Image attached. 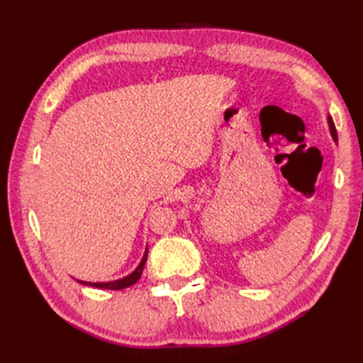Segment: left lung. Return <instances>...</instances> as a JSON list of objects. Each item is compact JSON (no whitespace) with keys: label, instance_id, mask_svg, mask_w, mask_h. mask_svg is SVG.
I'll list each match as a JSON object with an SVG mask.
<instances>
[{"label":"left lung","instance_id":"8db88e82","mask_svg":"<svg viewBox=\"0 0 363 363\" xmlns=\"http://www.w3.org/2000/svg\"><path fill=\"white\" fill-rule=\"evenodd\" d=\"M328 123H329V129H330V134H333V138L337 142V130H335V126H334V121L330 117H328Z\"/></svg>","mask_w":363,"mask_h":363}]
</instances>
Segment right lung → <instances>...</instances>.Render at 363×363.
Wrapping results in <instances>:
<instances>
[{
    "label": "right lung",
    "mask_w": 363,
    "mask_h": 363,
    "mask_svg": "<svg viewBox=\"0 0 363 363\" xmlns=\"http://www.w3.org/2000/svg\"><path fill=\"white\" fill-rule=\"evenodd\" d=\"M146 256H148V248H146L145 254H143V259L140 262V265H138L133 273L128 274L126 277H123V279L118 281H112V282H86V281H78L84 285H91V287H98V289H107V290H123V289H128L130 285H134L138 279H140L142 272H143V267L146 264Z\"/></svg>",
    "instance_id": "right-lung-1"
}]
</instances>
